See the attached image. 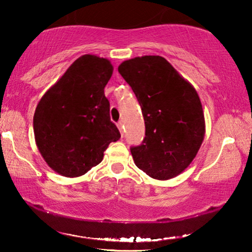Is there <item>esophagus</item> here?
Masks as SVG:
<instances>
[{
	"instance_id": "obj_1",
	"label": "esophagus",
	"mask_w": 252,
	"mask_h": 252,
	"mask_svg": "<svg viewBox=\"0 0 252 252\" xmlns=\"http://www.w3.org/2000/svg\"><path fill=\"white\" fill-rule=\"evenodd\" d=\"M117 127H118V128H119L122 136H124V124H123V122H119L118 124H117Z\"/></svg>"
}]
</instances>
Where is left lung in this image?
Here are the masks:
<instances>
[{
	"label": "left lung",
	"mask_w": 252,
	"mask_h": 252,
	"mask_svg": "<svg viewBox=\"0 0 252 252\" xmlns=\"http://www.w3.org/2000/svg\"><path fill=\"white\" fill-rule=\"evenodd\" d=\"M118 71L132 87L146 124L142 144L130 149L134 163L157 180L177 177L194 160L204 140L197 92L161 56L132 58Z\"/></svg>",
	"instance_id": "1"
}]
</instances>
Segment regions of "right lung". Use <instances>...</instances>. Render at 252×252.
Instances as JSON below:
<instances>
[{
    "mask_svg": "<svg viewBox=\"0 0 252 252\" xmlns=\"http://www.w3.org/2000/svg\"><path fill=\"white\" fill-rule=\"evenodd\" d=\"M113 66L106 58L84 55L51 86L34 112V137L41 156L58 174L81 177L101 163L120 139L110 120L104 87Z\"/></svg>",
    "mask_w": 252,
    "mask_h": 252,
    "instance_id": "1",
    "label": "right lung"
}]
</instances>
